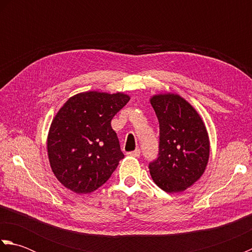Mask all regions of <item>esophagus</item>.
<instances>
[{
	"instance_id": "34e87169",
	"label": "esophagus",
	"mask_w": 252,
	"mask_h": 252,
	"mask_svg": "<svg viewBox=\"0 0 252 252\" xmlns=\"http://www.w3.org/2000/svg\"><path fill=\"white\" fill-rule=\"evenodd\" d=\"M127 155H129V156H132V157H140L141 151H140V149H135L134 152H130V153H127Z\"/></svg>"
}]
</instances>
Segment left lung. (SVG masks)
Segmentation results:
<instances>
[{"instance_id":"8db88e82","label":"left lung","mask_w":252,"mask_h":252,"mask_svg":"<svg viewBox=\"0 0 252 252\" xmlns=\"http://www.w3.org/2000/svg\"><path fill=\"white\" fill-rule=\"evenodd\" d=\"M151 104L159 121L158 157L149 162L151 175L164 191H182L205 172L210 153L206 126L179 95H155Z\"/></svg>"}]
</instances>
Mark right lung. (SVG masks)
<instances>
[{
    "instance_id": "1",
    "label": "right lung",
    "mask_w": 252,
    "mask_h": 252,
    "mask_svg": "<svg viewBox=\"0 0 252 252\" xmlns=\"http://www.w3.org/2000/svg\"><path fill=\"white\" fill-rule=\"evenodd\" d=\"M126 94L80 93L69 98L53 120L47 154L57 180L78 194L105 184L125 157L111 120L126 105Z\"/></svg>"
}]
</instances>
